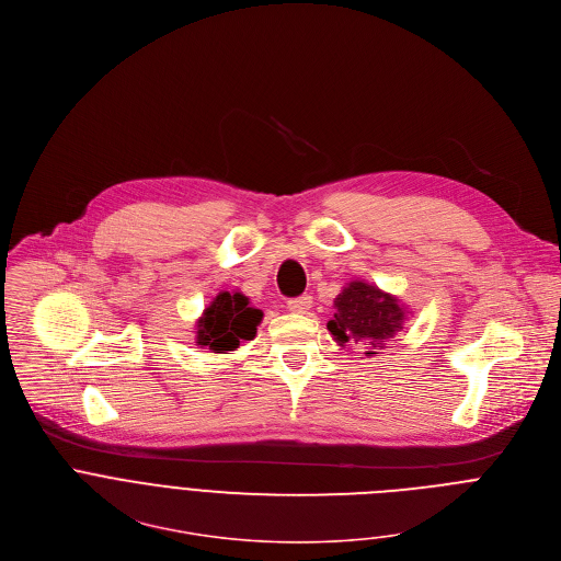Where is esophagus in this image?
Masks as SVG:
<instances>
[{
	"instance_id": "34e87169",
	"label": "esophagus",
	"mask_w": 561,
	"mask_h": 561,
	"mask_svg": "<svg viewBox=\"0 0 561 561\" xmlns=\"http://www.w3.org/2000/svg\"><path fill=\"white\" fill-rule=\"evenodd\" d=\"M288 310L290 312H297V314H306L312 306V297L310 295H301V297H295V299H288Z\"/></svg>"
}]
</instances>
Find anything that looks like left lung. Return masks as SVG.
Here are the masks:
<instances>
[{
  "label": "left lung",
  "mask_w": 561,
  "mask_h": 561,
  "mask_svg": "<svg viewBox=\"0 0 561 561\" xmlns=\"http://www.w3.org/2000/svg\"><path fill=\"white\" fill-rule=\"evenodd\" d=\"M334 308L336 312L328 321L330 334L339 345L363 341L367 345L365 356L379 354L408 319L405 306L394 295L363 279L350 282L336 295Z\"/></svg>",
  "instance_id": "8db88e82"
}]
</instances>
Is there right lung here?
<instances>
[{
    "label": "right lung",
    "mask_w": 561,
    "mask_h": 561,
    "mask_svg": "<svg viewBox=\"0 0 561 561\" xmlns=\"http://www.w3.org/2000/svg\"><path fill=\"white\" fill-rule=\"evenodd\" d=\"M264 312L251 306L242 293H218L196 321V343L218 354H229L240 347L242 341H251L257 334Z\"/></svg>",
    "instance_id": "obj_1"
}]
</instances>
